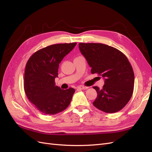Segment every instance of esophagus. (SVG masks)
I'll list each match as a JSON object with an SVG mask.
<instances>
[{
	"label": "esophagus",
	"mask_w": 152,
	"mask_h": 152,
	"mask_svg": "<svg viewBox=\"0 0 152 152\" xmlns=\"http://www.w3.org/2000/svg\"><path fill=\"white\" fill-rule=\"evenodd\" d=\"M77 88L79 89L85 90V89H88V87H86V86H79L77 87Z\"/></svg>",
	"instance_id": "34e87169"
}]
</instances>
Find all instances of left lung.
I'll return each mask as SVG.
<instances>
[{"label":"left lung","mask_w":152,"mask_h":152,"mask_svg":"<svg viewBox=\"0 0 152 152\" xmlns=\"http://www.w3.org/2000/svg\"><path fill=\"white\" fill-rule=\"evenodd\" d=\"M79 48L90 67L91 73L104 79L102 89L94 86L98 93L93 103L106 113L120 111L132 95L134 74L126 55L120 50L100 43H79Z\"/></svg>","instance_id":"obj_1"}]
</instances>
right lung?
<instances>
[{
  "label": "right lung",
  "mask_w": 152,
  "mask_h": 152,
  "mask_svg": "<svg viewBox=\"0 0 152 152\" xmlns=\"http://www.w3.org/2000/svg\"><path fill=\"white\" fill-rule=\"evenodd\" d=\"M77 43L57 44L36 51L26 63L24 89L35 107L44 114L55 115L70 104L75 89H61L55 85L59 64Z\"/></svg>",
  "instance_id": "obj_1"
}]
</instances>
